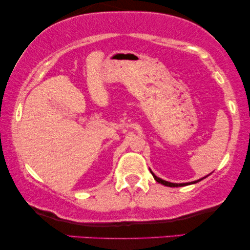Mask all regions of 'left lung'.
Returning a JSON list of instances; mask_svg holds the SVG:
<instances>
[{
	"label": "left lung",
	"mask_w": 250,
	"mask_h": 250,
	"mask_svg": "<svg viewBox=\"0 0 250 250\" xmlns=\"http://www.w3.org/2000/svg\"><path fill=\"white\" fill-rule=\"evenodd\" d=\"M150 172H151V170H150ZM151 174H152V176H153V179H155L157 182L158 183H160V184H164V186H166V187H170V188H175V187H184V186H189V184H193V183H197V182H200L201 180L203 179H205V177H203V179H200V180H197V181H193V182H188V183H172V182H167V181H165V180H162V179H159V177H157L155 174H153L152 172H151Z\"/></svg>",
	"instance_id": "left-lung-1"
}]
</instances>
